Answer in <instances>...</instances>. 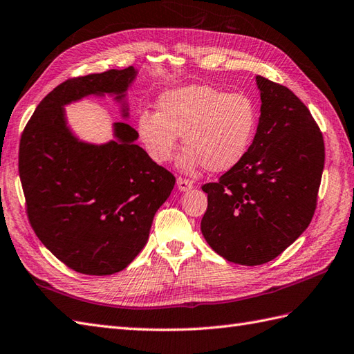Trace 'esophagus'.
I'll list each match as a JSON object with an SVG mask.
<instances>
[{"mask_svg": "<svg viewBox=\"0 0 354 354\" xmlns=\"http://www.w3.org/2000/svg\"><path fill=\"white\" fill-rule=\"evenodd\" d=\"M176 184H178V188H179L180 192H188V190H190V188H193V187H194L193 180L187 179V178H180V176L178 178Z\"/></svg>", "mask_w": 354, "mask_h": 354, "instance_id": "1", "label": "esophagus"}]
</instances>
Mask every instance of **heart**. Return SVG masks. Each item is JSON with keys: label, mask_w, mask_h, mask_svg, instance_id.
<instances>
[{"label": "heart", "mask_w": 354, "mask_h": 354, "mask_svg": "<svg viewBox=\"0 0 354 354\" xmlns=\"http://www.w3.org/2000/svg\"><path fill=\"white\" fill-rule=\"evenodd\" d=\"M258 128V106L249 95L196 84L166 92L157 113L138 116L137 129L149 157L160 164L174 158L178 136L185 151L184 170L203 166L212 174L234 169L248 153Z\"/></svg>", "instance_id": "1"}]
</instances>
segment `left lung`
<instances>
[{"instance_id": "1", "label": "left lung", "mask_w": 354, "mask_h": 354, "mask_svg": "<svg viewBox=\"0 0 354 354\" xmlns=\"http://www.w3.org/2000/svg\"><path fill=\"white\" fill-rule=\"evenodd\" d=\"M261 118L244 158L202 185L201 231L211 249L241 266L279 257L309 226L324 167V140L288 87L258 75Z\"/></svg>"}]
</instances>
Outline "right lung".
I'll return each instance as SVG.
<instances>
[{
    "mask_svg": "<svg viewBox=\"0 0 354 354\" xmlns=\"http://www.w3.org/2000/svg\"><path fill=\"white\" fill-rule=\"evenodd\" d=\"M134 77L129 66L63 81L21 136L19 178L32 231L83 274L106 276L131 264L176 183L134 143L137 131L125 122L114 123L118 140L102 146L81 143L66 128L64 104L102 93L120 100Z\"/></svg>",
    "mask_w": 354,
    "mask_h": 354,
    "instance_id": "obj_1",
    "label": "right lung"
}]
</instances>
